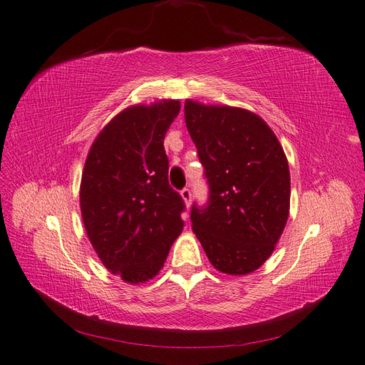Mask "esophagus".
Listing matches in <instances>:
<instances>
[{
  "instance_id": "obj_1",
  "label": "esophagus",
  "mask_w": 365,
  "mask_h": 365,
  "mask_svg": "<svg viewBox=\"0 0 365 365\" xmlns=\"http://www.w3.org/2000/svg\"><path fill=\"white\" fill-rule=\"evenodd\" d=\"M180 196L185 200L186 208H190L191 207V190L190 188H183L182 192H180Z\"/></svg>"
}]
</instances>
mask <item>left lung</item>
Here are the masks:
<instances>
[{
  "label": "left lung",
  "instance_id": "left-lung-1",
  "mask_svg": "<svg viewBox=\"0 0 365 365\" xmlns=\"http://www.w3.org/2000/svg\"><path fill=\"white\" fill-rule=\"evenodd\" d=\"M185 123L210 185L191 222L215 269L247 275L272 255L289 216V165L266 121L250 110L185 101Z\"/></svg>",
  "mask_w": 365,
  "mask_h": 365
}]
</instances>
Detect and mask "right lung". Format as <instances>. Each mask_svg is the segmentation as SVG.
<instances>
[{
  "label": "right lung",
  "mask_w": 365,
  "mask_h": 365,
  "mask_svg": "<svg viewBox=\"0 0 365 365\" xmlns=\"http://www.w3.org/2000/svg\"><path fill=\"white\" fill-rule=\"evenodd\" d=\"M179 112L177 99L124 108L99 132L83 166L88 240L110 272L130 284L160 272L183 230V199L169 186L163 146Z\"/></svg>",
  "instance_id": "obj_1"
}]
</instances>
